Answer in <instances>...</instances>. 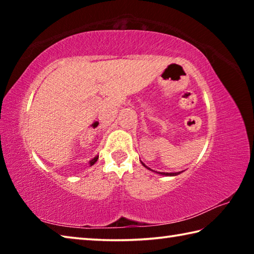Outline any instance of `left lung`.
I'll use <instances>...</instances> for the list:
<instances>
[{"label":"left lung","instance_id":"obj_1","mask_svg":"<svg viewBox=\"0 0 254 254\" xmlns=\"http://www.w3.org/2000/svg\"><path fill=\"white\" fill-rule=\"evenodd\" d=\"M142 165L145 167V168H148V167L145 166L143 162H142ZM148 169H150V168H148ZM150 170H151V169H150ZM159 174H161V175H165V176H176V175H178V174H180V173H159Z\"/></svg>","mask_w":254,"mask_h":254}]
</instances>
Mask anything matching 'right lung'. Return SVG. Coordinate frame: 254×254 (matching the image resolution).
Returning <instances> with one entry per match:
<instances>
[{
    "label": "right lung",
    "instance_id": "1",
    "mask_svg": "<svg viewBox=\"0 0 254 254\" xmlns=\"http://www.w3.org/2000/svg\"><path fill=\"white\" fill-rule=\"evenodd\" d=\"M97 159H98V157H95V158H94V159H92V160H91V161H89V165H91V166H93V165H94V163H95V162L97 161Z\"/></svg>",
    "mask_w": 254,
    "mask_h": 254
}]
</instances>
